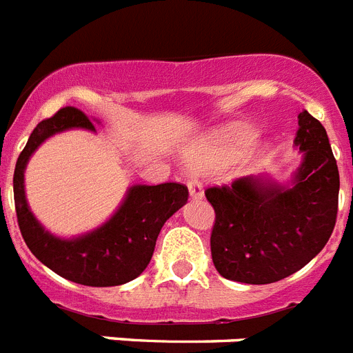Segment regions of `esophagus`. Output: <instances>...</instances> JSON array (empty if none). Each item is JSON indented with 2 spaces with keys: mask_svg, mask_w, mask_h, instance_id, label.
Listing matches in <instances>:
<instances>
[{
  "mask_svg": "<svg viewBox=\"0 0 353 353\" xmlns=\"http://www.w3.org/2000/svg\"><path fill=\"white\" fill-rule=\"evenodd\" d=\"M188 188H190V196L193 200L196 199H202V184H200L199 180L191 179L190 182H188Z\"/></svg>",
  "mask_w": 353,
  "mask_h": 353,
  "instance_id": "34e87169",
  "label": "esophagus"
}]
</instances>
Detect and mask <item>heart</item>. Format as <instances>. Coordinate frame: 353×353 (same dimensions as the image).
<instances>
[{
	"instance_id": "b5f03b06",
	"label": "heart",
	"mask_w": 353,
	"mask_h": 353,
	"mask_svg": "<svg viewBox=\"0 0 353 353\" xmlns=\"http://www.w3.org/2000/svg\"><path fill=\"white\" fill-rule=\"evenodd\" d=\"M256 129L244 123H235L230 128L222 129L219 134L211 138L204 148L193 149L188 153L191 168L199 171H211L219 169L225 163L233 162L246 151L256 138Z\"/></svg>"
}]
</instances>
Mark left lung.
I'll return each instance as SVG.
<instances>
[{
  "instance_id": "1",
  "label": "left lung",
  "mask_w": 353,
  "mask_h": 353,
  "mask_svg": "<svg viewBox=\"0 0 353 353\" xmlns=\"http://www.w3.org/2000/svg\"><path fill=\"white\" fill-rule=\"evenodd\" d=\"M293 145L303 160L288 182L264 173L205 191L215 210L211 256L224 279L277 283L326 246L337 216L339 169L326 129L308 111L299 114Z\"/></svg>"
}]
</instances>
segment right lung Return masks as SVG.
<instances>
[{
    "label": "right lung",
    "instance_id": "right-lung-1",
    "mask_svg": "<svg viewBox=\"0 0 353 353\" xmlns=\"http://www.w3.org/2000/svg\"><path fill=\"white\" fill-rule=\"evenodd\" d=\"M94 122L74 107H63L36 125L14 169V202L25 244L39 262L60 277L83 286H120L148 268L162 225L188 202L182 184L128 188L118 210L94 230L76 236L50 233L30 210L25 194V169L34 151L58 132L85 129L97 132Z\"/></svg>",
    "mask_w": 353,
    "mask_h": 353
}]
</instances>
